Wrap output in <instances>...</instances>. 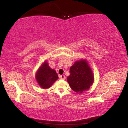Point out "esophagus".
Masks as SVG:
<instances>
[{"label":"esophagus","mask_w":128,"mask_h":128,"mask_svg":"<svg viewBox=\"0 0 128 128\" xmlns=\"http://www.w3.org/2000/svg\"><path fill=\"white\" fill-rule=\"evenodd\" d=\"M59 78L61 79H65V78H66V77H65V76L64 75H60L59 76Z\"/></svg>","instance_id":"esophagus-1"}]
</instances>
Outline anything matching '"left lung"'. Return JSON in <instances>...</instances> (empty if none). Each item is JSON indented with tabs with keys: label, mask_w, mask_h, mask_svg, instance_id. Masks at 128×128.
<instances>
[{
	"label": "left lung",
	"mask_w": 128,
	"mask_h": 128,
	"mask_svg": "<svg viewBox=\"0 0 128 128\" xmlns=\"http://www.w3.org/2000/svg\"><path fill=\"white\" fill-rule=\"evenodd\" d=\"M70 75L67 80L71 89L77 93H82L89 89L94 77L86 60L76 61L70 68Z\"/></svg>",
	"instance_id": "1"
}]
</instances>
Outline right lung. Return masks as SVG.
I'll return each mask as SVG.
<instances>
[{"instance_id":"right-lung-1","label":"right lung","mask_w":128,"mask_h":128,"mask_svg":"<svg viewBox=\"0 0 128 128\" xmlns=\"http://www.w3.org/2000/svg\"><path fill=\"white\" fill-rule=\"evenodd\" d=\"M38 84L42 89H48L58 78L55 70L50 68L46 61H45L39 67L36 74Z\"/></svg>"}]
</instances>
